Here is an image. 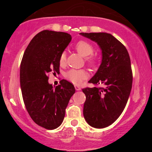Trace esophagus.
<instances>
[{
	"instance_id": "obj_1",
	"label": "esophagus",
	"mask_w": 152,
	"mask_h": 152,
	"mask_svg": "<svg viewBox=\"0 0 152 152\" xmlns=\"http://www.w3.org/2000/svg\"><path fill=\"white\" fill-rule=\"evenodd\" d=\"M75 88L76 91H80L81 90L80 86H77V85H75Z\"/></svg>"
}]
</instances>
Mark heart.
I'll return each instance as SVG.
<instances>
[{
	"mask_svg": "<svg viewBox=\"0 0 152 152\" xmlns=\"http://www.w3.org/2000/svg\"><path fill=\"white\" fill-rule=\"evenodd\" d=\"M75 50L81 55L86 57V63L89 65H93L96 62L95 58L92 55L94 51V48L91 43L84 40L78 41L75 45ZM66 59L67 56L66 52H62L59 58L60 65L64 66L66 62ZM88 72L84 69H72L66 74V78L74 84H82L83 81L88 78Z\"/></svg>",
	"mask_w": 152,
	"mask_h": 152,
	"instance_id": "heart-1",
	"label": "heart"
}]
</instances>
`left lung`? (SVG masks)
I'll return each mask as SVG.
<instances>
[{"mask_svg":"<svg viewBox=\"0 0 152 152\" xmlns=\"http://www.w3.org/2000/svg\"><path fill=\"white\" fill-rule=\"evenodd\" d=\"M99 45L102 60L98 70L88 83L104 87H86L83 113L89 125L104 128L119 118L127 103L132 87L133 74L128 51L111 34L80 33Z\"/></svg>","mask_w":152,"mask_h":152,"instance_id":"8db88e82","label":"left lung"}]
</instances>
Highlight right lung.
<instances>
[{
    "instance_id": "obj_1",
    "label": "right lung",
    "mask_w": 152,
    "mask_h": 152,
    "mask_svg": "<svg viewBox=\"0 0 152 152\" xmlns=\"http://www.w3.org/2000/svg\"><path fill=\"white\" fill-rule=\"evenodd\" d=\"M71 39V35L66 32L41 31L31 40L20 63V84L25 106L33 121L46 129L61 125L75 92L72 84L65 80L55 88L48 83L50 72H59V56Z\"/></svg>"
}]
</instances>
